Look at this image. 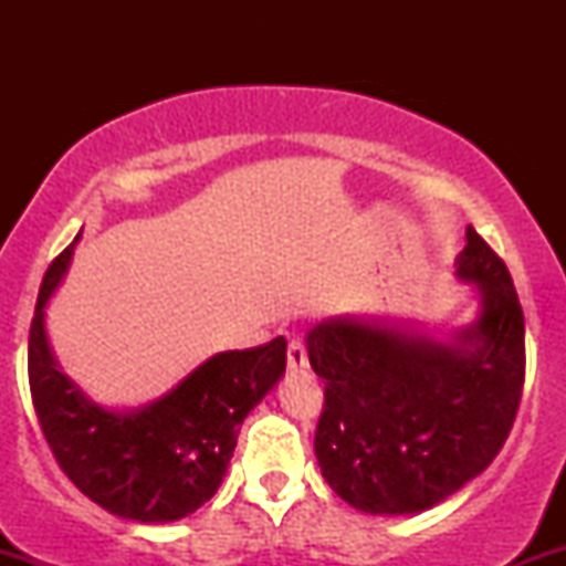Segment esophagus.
<instances>
[{
    "mask_svg": "<svg viewBox=\"0 0 566 566\" xmlns=\"http://www.w3.org/2000/svg\"><path fill=\"white\" fill-rule=\"evenodd\" d=\"M287 367L292 369V373L308 367V354H305L303 340H297V337H292L290 346H287Z\"/></svg>",
    "mask_w": 566,
    "mask_h": 566,
    "instance_id": "34e87169",
    "label": "esophagus"
}]
</instances>
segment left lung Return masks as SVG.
I'll return each instance as SVG.
<instances>
[{"mask_svg": "<svg viewBox=\"0 0 566 566\" xmlns=\"http://www.w3.org/2000/svg\"><path fill=\"white\" fill-rule=\"evenodd\" d=\"M454 276L473 284L479 314L441 337L386 316H329L305 335L324 382L316 460L356 511L433 509L509 439L524 386L522 305L505 263L471 226Z\"/></svg>", "mask_w": 566, "mask_h": 566, "instance_id": "1", "label": "left lung"}]
</instances>
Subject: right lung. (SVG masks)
<instances>
[{
    "label": "right lung",
    "instance_id": "obj_1",
    "mask_svg": "<svg viewBox=\"0 0 566 566\" xmlns=\"http://www.w3.org/2000/svg\"><path fill=\"white\" fill-rule=\"evenodd\" d=\"M74 244L44 274L29 335L31 399L44 439L101 509L140 524L178 522L223 484L244 418L282 380L287 340L210 356L143 407L97 405L63 373L48 337V303L69 274Z\"/></svg>",
    "mask_w": 566,
    "mask_h": 566
}]
</instances>
